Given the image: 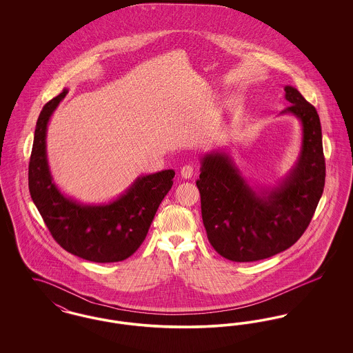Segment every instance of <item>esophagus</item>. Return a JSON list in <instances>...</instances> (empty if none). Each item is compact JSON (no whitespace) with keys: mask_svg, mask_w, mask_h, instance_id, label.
<instances>
[{"mask_svg":"<svg viewBox=\"0 0 353 353\" xmlns=\"http://www.w3.org/2000/svg\"><path fill=\"white\" fill-rule=\"evenodd\" d=\"M193 174H194V168H193V165L186 164V165H184V167L181 168V176H183L184 179H190Z\"/></svg>","mask_w":353,"mask_h":353,"instance_id":"1","label":"esophagus"}]
</instances>
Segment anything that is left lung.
I'll list each match as a JSON object with an SVG mask.
<instances>
[{
    "instance_id": "obj_1",
    "label": "left lung",
    "mask_w": 353,
    "mask_h": 353,
    "mask_svg": "<svg viewBox=\"0 0 353 353\" xmlns=\"http://www.w3.org/2000/svg\"><path fill=\"white\" fill-rule=\"evenodd\" d=\"M291 104L282 114L302 123V150L285 180L256 193L241 176L229 154H205L197 188L202 222L214 250L233 262H254L291 248L305 232L325 181L320 119L302 94L285 85Z\"/></svg>"
}]
</instances>
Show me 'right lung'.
<instances>
[{
	"instance_id": "right-lung-1",
	"label": "right lung",
	"mask_w": 353,
	"mask_h": 353,
	"mask_svg": "<svg viewBox=\"0 0 353 353\" xmlns=\"http://www.w3.org/2000/svg\"><path fill=\"white\" fill-rule=\"evenodd\" d=\"M66 94L65 88L48 101L37 120L29 163L32 200L52 238L66 252L97 263L124 261L145 239L152 219L173 185L174 170L137 177L124 194L107 205H83L63 196L52 183L46 131L49 119Z\"/></svg>"
}]
</instances>
